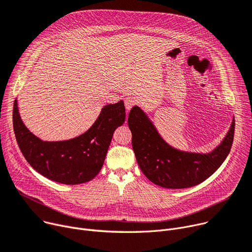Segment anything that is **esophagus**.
<instances>
[{
	"label": "esophagus",
	"mask_w": 252,
	"mask_h": 252,
	"mask_svg": "<svg viewBox=\"0 0 252 252\" xmlns=\"http://www.w3.org/2000/svg\"><path fill=\"white\" fill-rule=\"evenodd\" d=\"M134 104H135V99L133 97L129 96V97L125 98V105H126V110H129Z\"/></svg>",
	"instance_id": "esophagus-1"
}]
</instances>
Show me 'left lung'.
Instances as JSON below:
<instances>
[{
	"mask_svg": "<svg viewBox=\"0 0 252 252\" xmlns=\"http://www.w3.org/2000/svg\"><path fill=\"white\" fill-rule=\"evenodd\" d=\"M127 124L132 149L142 172L154 184L167 189L193 187L214 174L231 150L235 126L233 118L229 130L213 151L194 153L169 145L138 105L130 109Z\"/></svg>",
	"mask_w": 252,
	"mask_h": 252,
	"instance_id": "obj_1",
	"label": "left lung"
}]
</instances>
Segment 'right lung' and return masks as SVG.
Segmentation results:
<instances>
[{"label": "right lung", "mask_w": 252, "mask_h": 252, "mask_svg": "<svg viewBox=\"0 0 252 252\" xmlns=\"http://www.w3.org/2000/svg\"><path fill=\"white\" fill-rule=\"evenodd\" d=\"M125 120V103L121 100L104 105L84 133L67 141L47 142L33 134L22 122L17 99L13 108L14 131L23 156L42 176L65 185L82 184L99 173L113 132Z\"/></svg>", "instance_id": "1"}]
</instances>
